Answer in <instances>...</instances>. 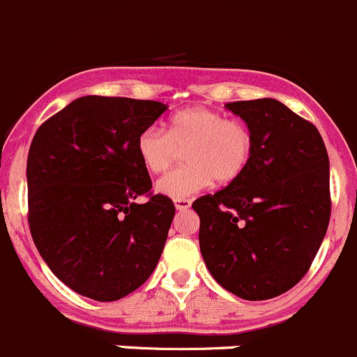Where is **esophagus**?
Segmentation results:
<instances>
[{
	"label": "esophagus",
	"mask_w": 357,
	"mask_h": 357,
	"mask_svg": "<svg viewBox=\"0 0 357 357\" xmlns=\"http://www.w3.org/2000/svg\"><path fill=\"white\" fill-rule=\"evenodd\" d=\"M190 204H192V201L185 199V197H182V199H175V208H177L178 211H185V209L190 208Z\"/></svg>",
	"instance_id": "34e87169"
}]
</instances>
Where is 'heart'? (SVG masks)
<instances>
[{
  "label": "heart",
  "mask_w": 357,
  "mask_h": 357,
  "mask_svg": "<svg viewBox=\"0 0 357 357\" xmlns=\"http://www.w3.org/2000/svg\"><path fill=\"white\" fill-rule=\"evenodd\" d=\"M135 151L149 174H163L185 153V163L168 172L158 190L174 199L204 189L213 178L230 183L248 168L252 154V134L244 122L206 106L182 109L168 122L167 132L151 125L141 130Z\"/></svg>",
  "instance_id": "b5f03b06"
}]
</instances>
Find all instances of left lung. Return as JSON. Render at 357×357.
<instances>
[{
  "instance_id": "obj_1",
  "label": "left lung",
  "mask_w": 357,
  "mask_h": 357,
  "mask_svg": "<svg viewBox=\"0 0 357 357\" xmlns=\"http://www.w3.org/2000/svg\"><path fill=\"white\" fill-rule=\"evenodd\" d=\"M225 106L248 123L252 154L241 177L192 203L201 255L223 289L271 299L307 273L328 229V153L318 128L277 99Z\"/></svg>"
}]
</instances>
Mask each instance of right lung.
<instances>
[{
    "mask_svg": "<svg viewBox=\"0 0 357 357\" xmlns=\"http://www.w3.org/2000/svg\"><path fill=\"white\" fill-rule=\"evenodd\" d=\"M165 112L148 99L84 96L32 139L29 229L50 270L80 296L122 299L160 261L175 206L151 192L135 141Z\"/></svg>",
    "mask_w": 357,
    "mask_h": 357,
    "instance_id": "add662e5",
    "label": "right lung"
}]
</instances>
